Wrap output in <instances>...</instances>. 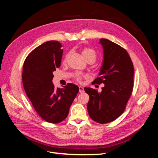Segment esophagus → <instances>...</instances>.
<instances>
[{"label":"esophagus","instance_id":"esophagus-1","mask_svg":"<svg viewBox=\"0 0 158 158\" xmlns=\"http://www.w3.org/2000/svg\"><path fill=\"white\" fill-rule=\"evenodd\" d=\"M79 92L80 93H82L84 92V88L82 87V86H79Z\"/></svg>","mask_w":158,"mask_h":158}]
</instances>
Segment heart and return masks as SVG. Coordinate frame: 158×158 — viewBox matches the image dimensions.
<instances>
[{"instance_id":"heart-1","label":"heart","mask_w":158,"mask_h":158,"mask_svg":"<svg viewBox=\"0 0 158 158\" xmlns=\"http://www.w3.org/2000/svg\"><path fill=\"white\" fill-rule=\"evenodd\" d=\"M82 55L86 60H88L89 59H92L94 60H95V59H96V58H97L96 51L92 48H88V47L84 48L82 50ZM75 77H76V79L78 81L81 80V76L79 74H76Z\"/></svg>"}]
</instances>
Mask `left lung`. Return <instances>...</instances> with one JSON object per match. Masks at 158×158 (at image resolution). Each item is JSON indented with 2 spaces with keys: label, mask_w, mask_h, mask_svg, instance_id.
<instances>
[{
  "label": "left lung",
  "mask_w": 158,
  "mask_h": 158,
  "mask_svg": "<svg viewBox=\"0 0 158 158\" xmlns=\"http://www.w3.org/2000/svg\"><path fill=\"white\" fill-rule=\"evenodd\" d=\"M103 60L92 84H104L102 92L84 88L89 96L88 111L90 118L100 124L115 120L124 112L134 85V66L127 51L107 39H101Z\"/></svg>",
  "instance_id": "1"
}]
</instances>
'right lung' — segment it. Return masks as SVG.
<instances>
[{
	"mask_svg": "<svg viewBox=\"0 0 158 158\" xmlns=\"http://www.w3.org/2000/svg\"><path fill=\"white\" fill-rule=\"evenodd\" d=\"M59 41H49L33 49L24 61L22 82L26 95L38 114L50 123H59L66 118L79 92L77 85L68 83L55 88L52 73L59 68L63 50Z\"/></svg>",
	"mask_w": 158,
	"mask_h": 158,
	"instance_id": "add662e5",
	"label": "right lung"
}]
</instances>
